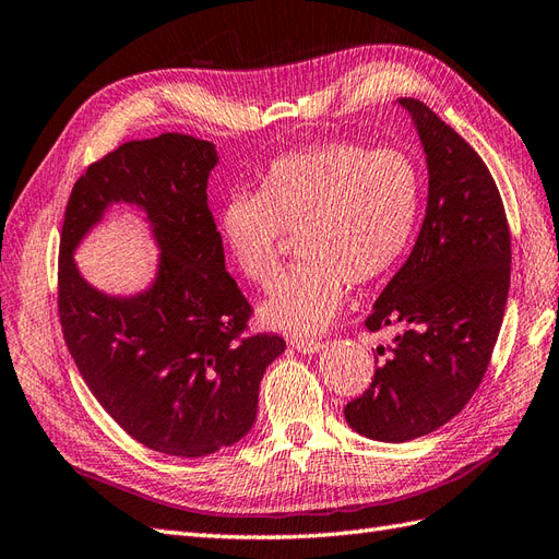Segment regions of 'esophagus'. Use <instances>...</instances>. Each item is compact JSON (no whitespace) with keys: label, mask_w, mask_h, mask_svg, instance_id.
<instances>
[{"label":"esophagus","mask_w":559,"mask_h":559,"mask_svg":"<svg viewBox=\"0 0 559 559\" xmlns=\"http://www.w3.org/2000/svg\"><path fill=\"white\" fill-rule=\"evenodd\" d=\"M292 346L298 350V353H308V356H312V353H318L324 344L322 342H318V338H294L292 342Z\"/></svg>","instance_id":"34e87169"}]
</instances>
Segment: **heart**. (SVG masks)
Returning <instances> with one entry per match:
<instances>
[{
	"label": "heart",
	"mask_w": 559,
	"mask_h": 559,
	"mask_svg": "<svg viewBox=\"0 0 559 559\" xmlns=\"http://www.w3.org/2000/svg\"><path fill=\"white\" fill-rule=\"evenodd\" d=\"M419 213V173L393 148L330 142L280 156L258 192L229 197L217 229L249 282L267 287L280 270L284 233H298L304 258L261 304L272 330L322 332L344 298V282L362 287L401 261Z\"/></svg>",
	"instance_id": "1"
}]
</instances>
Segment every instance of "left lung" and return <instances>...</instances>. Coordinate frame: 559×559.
I'll return each mask as SVG.
<instances>
[{
  "label": "left lung",
  "mask_w": 559,
  "mask_h": 559,
  "mask_svg": "<svg viewBox=\"0 0 559 559\" xmlns=\"http://www.w3.org/2000/svg\"><path fill=\"white\" fill-rule=\"evenodd\" d=\"M427 156V215L403 267L379 294L370 332L372 384L344 407L367 439L403 443L443 427L469 403L491 360L510 289V229L486 163L417 99H399Z\"/></svg>",
  "instance_id": "obj_1"
}]
</instances>
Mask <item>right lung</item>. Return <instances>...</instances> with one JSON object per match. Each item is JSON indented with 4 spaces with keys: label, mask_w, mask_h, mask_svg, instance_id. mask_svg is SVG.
Instances as JSON below:
<instances>
[{
    "label": "right lung",
    "mask_w": 559,
    "mask_h": 559,
    "mask_svg": "<svg viewBox=\"0 0 559 559\" xmlns=\"http://www.w3.org/2000/svg\"><path fill=\"white\" fill-rule=\"evenodd\" d=\"M215 144L180 132L120 144L80 175L68 199L59 253L66 346L104 411L134 441L203 457L247 437L277 334L241 336L251 306L225 270L209 209ZM116 202L142 210L162 253L146 290L99 293L72 253Z\"/></svg>",
    "instance_id": "right-lung-1"
}]
</instances>
